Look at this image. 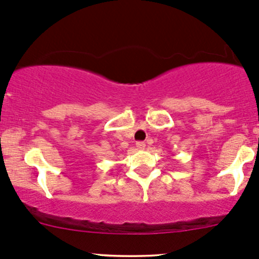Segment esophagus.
Here are the masks:
<instances>
[{"mask_svg": "<svg viewBox=\"0 0 259 259\" xmlns=\"http://www.w3.org/2000/svg\"><path fill=\"white\" fill-rule=\"evenodd\" d=\"M136 147H137L138 149H144L146 143H144V142H137V143H136Z\"/></svg>", "mask_w": 259, "mask_h": 259, "instance_id": "esophagus-1", "label": "esophagus"}]
</instances>
